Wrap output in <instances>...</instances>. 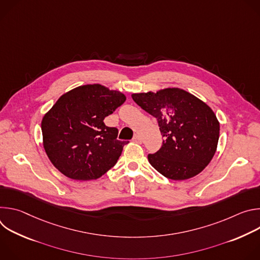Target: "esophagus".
Instances as JSON below:
<instances>
[{
    "mask_svg": "<svg viewBox=\"0 0 260 260\" xmlns=\"http://www.w3.org/2000/svg\"><path fill=\"white\" fill-rule=\"evenodd\" d=\"M133 141H134V142H136V143H138V144H141L143 140H142L141 136H139V135H135V136H134V138H133Z\"/></svg>",
    "mask_w": 260,
    "mask_h": 260,
    "instance_id": "1",
    "label": "esophagus"
}]
</instances>
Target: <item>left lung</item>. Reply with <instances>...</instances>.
<instances>
[{"label":"left lung","mask_w":260,"mask_h":260,"mask_svg":"<svg viewBox=\"0 0 260 260\" xmlns=\"http://www.w3.org/2000/svg\"><path fill=\"white\" fill-rule=\"evenodd\" d=\"M132 98L158 121L162 145L157 152L148 155L157 172L172 180H186L210 164L217 149L220 125L205 102L177 87L133 93Z\"/></svg>","instance_id":"left-lung-1"}]
</instances>
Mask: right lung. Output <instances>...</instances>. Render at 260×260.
<instances>
[{
	"label": "right lung",
	"instance_id": "add662e5",
	"mask_svg": "<svg viewBox=\"0 0 260 260\" xmlns=\"http://www.w3.org/2000/svg\"><path fill=\"white\" fill-rule=\"evenodd\" d=\"M126 96L102 84H86L63 93L43 116L44 150L66 177L95 180L114 167L125 141L118 129L104 123L106 116L121 106Z\"/></svg>",
	"mask_w": 260,
	"mask_h": 260
}]
</instances>
